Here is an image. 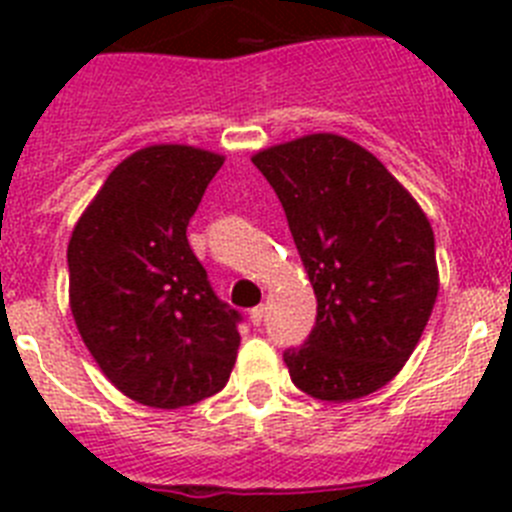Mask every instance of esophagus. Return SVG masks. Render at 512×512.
I'll return each mask as SVG.
<instances>
[{"instance_id":"34e87169","label":"esophagus","mask_w":512,"mask_h":512,"mask_svg":"<svg viewBox=\"0 0 512 512\" xmlns=\"http://www.w3.org/2000/svg\"><path fill=\"white\" fill-rule=\"evenodd\" d=\"M264 315H266V307L264 305H256L251 312H248V318H251L253 325L264 323Z\"/></svg>"}]
</instances>
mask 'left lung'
Segmentation results:
<instances>
[{
  "instance_id": "1",
  "label": "left lung",
  "mask_w": 512,
  "mask_h": 512,
  "mask_svg": "<svg viewBox=\"0 0 512 512\" xmlns=\"http://www.w3.org/2000/svg\"><path fill=\"white\" fill-rule=\"evenodd\" d=\"M307 269L318 318L284 351L310 397L348 402L390 382L418 346L438 295L428 217L377 156L333 133L253 156Z\"/></svg>"
}]
</instances>
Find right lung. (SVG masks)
Listing matches in <instances>:
<instances>
[{
  "mask_svg": "<svg viewBox=\"0 0 512 512\" xmlns=\"http://www.w3.org/2000/svg\"><path fill=\"white\" fill-rule=\"evenodd\" d=\"M223 156L151 146L125 158L69 241L76 328L107 379L151 408H184L225 387L243 315L215 295L187 241Z\"/></svg>",
  "mask_w": 512,
  "mask_h": 512,
  "instance_id": "right-lung-1",
  "label": "right lung"
}]
</instances>
